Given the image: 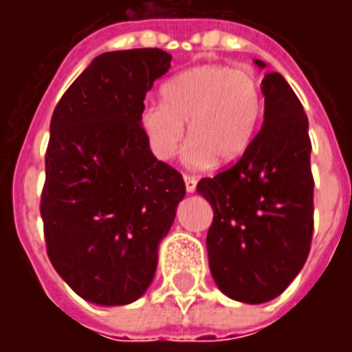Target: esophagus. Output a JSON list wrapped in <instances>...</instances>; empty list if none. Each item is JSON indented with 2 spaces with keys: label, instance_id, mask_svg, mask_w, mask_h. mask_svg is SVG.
Listing matches in <instances>:
<instances>
[{
  "label": "esophagus",
  "instance_id": "1",
  "mask_svg": "<svg viewBox=\"0 0 352 352\" xmlns=\"http://www.w3.org/2000/svg\"><path fill=\"white\" fill-rule=\"evenodd\" d=\"M184 184H186V192L192 194V192L196 190V184H198V179L192 175H184Z\"/></svg>",
  "mask_w": 352,
  "mask_h": 352
}]
</instances>
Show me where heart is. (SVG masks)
Here are the masks:
<instances>
[{
	"mask_svg": "<svg viewBox=\"0 0 352 352\" xmlns=\"http://www.w3.org/2000/svg\"><path fill=\"white\" fill-rule=\"evenodd\" d=\"M164 101H146L141 126L160 160H171L184 135L192 166L228 164L249 148L258 131L264 100L251 69L206 64L177 73L162 88Z\"/></svg>",
	"mask_w": 352,
	"mask_h": 352,
	"instance_id": "b5f03b06",
	"label": "heart"
}]
</instances>
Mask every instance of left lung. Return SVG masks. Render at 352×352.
I'll return each instance as SVG.
<instances>
[{
    "label": "left lung",
    "instance_id": "1",
    "mask_svg": "<svg viewBox=\"0 0 352 352\" xmlns=\"http://www.w3.org/2000/svg\"><path fill=\"white\" fill-rule=\"evenodd\" d=\"M254 64L264 69L262 60ZM264 122L241 160L196 186L213 207L207 256L217 287L264 303L294 280L313 237L309 122L279 73L262 80Z\"/></svg>",
    "mask_w": 352,
    "mask_h": 352
}]
</instances>
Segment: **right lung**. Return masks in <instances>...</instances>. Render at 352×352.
<instances>
[{
  "label": "right lung",
  "mask_w": 352,
  "mask_h": 352,
  "mask_svg": "<svg viewBox=\"0 0 352 352\" xmlns=\"http://www.w3.org/2000/svg\"><path fill=\"white\" fill-rule=\"evenodd\" d=\"M160 49L103 52L58 101L41 196L47 252L58 275L96 305H126L151 287L158 247L184 198L179 171L156 160L141 126Z\"/></svg>",
  "instance_id": "right-lung-1"
}]
</instances>
